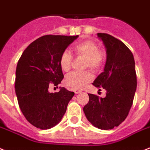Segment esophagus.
<instances>
[{"mask_svg": "<svg viewBox=\"0 0 150 150\" xmlns=\"http://www.w3.org/2000/svg\"><path fill=\"white\" fill-rule=\"evenodd\" d=\"M74 93H75V94H78V93H81V91H80V90H74Z\"/></svg>", "mask_w": 150, "mask_h": 150, "instance_id": "34e87169", "label": "esophagus"}]
</instances>
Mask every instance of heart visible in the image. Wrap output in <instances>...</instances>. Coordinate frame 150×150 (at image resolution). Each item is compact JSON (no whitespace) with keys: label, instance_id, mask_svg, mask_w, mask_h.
<instances>
[{"label":"heart","instance_id":"obj_1","mask_svg":"<svg viewBox=\"0 0 150 150\" xmlns=\"http://www.w3.org/2000/svg\"><path fill=\"white\" fill-rule=\"evenodd\" d=\"M74 54L76 57L85 59L84 68H90L93 71H97L104 64L106 60V53L100 50L97 44L92 40H83L74 46ZM73 61L72 54L68 50H64L60 54L59 64L64 71H69L71 68ZM92 80V75L89 72L72 73L65 79L67 86L73 90H80L87 85Z\"/></svg>","mask_w":150,"mask_h":150}]
</instances>
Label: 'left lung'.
Listing matches in <instances>:
<instances>
[{"label": "left lung", "instance_id": "obj_1", "mask_svg": "<svg viewBox=\"0 0 150 150\" xmlns=\"http://www.w3.org/2000/svg\"><path fill=\"white\" fill-rule=\"evenodd\" d=\"M97 36L106 49V61L104 71L93 85L103 87L106 93L104 98L88 94L90 100L83 112L95 127L107 130L118 127L128 116L137 90V74L134 57L127 46L107 33Z\"/></svg>", "mask_w": 150, "mask_h": 150}]
</instances>
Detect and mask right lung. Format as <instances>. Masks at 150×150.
<instances>
[{"label":"right lung","mask_w":150,"mask_h":150,"mask_svg":"<svg viewBox=\"0 0 150 150\" xmlns=\"http://www.w3.org/2000/svg\"><path fill=\"white\" fill-rule=\"evenodd\" d=\"M76 36L45 35L26 48L16 69L15 92L21 110L37 128L47 129L60 122L74 93L64 87L48 91L50 83L57 86L64 79L59 64L60 54Z\"/></svg>","instance_id":"add662e5"}]
</instances>
